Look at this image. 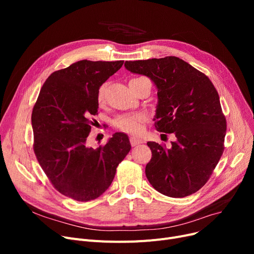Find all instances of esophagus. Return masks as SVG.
Returning a JSON list of instances; mask_svg holds the SVG:
<instances>
[{
  "mask_svg": "<svg viewBox=\"0 0 254 254\" xmlns=\"http://www.w3.org/2000/svg\"><path fill=\"white\" fill-rule=\"evenodd\" d=\"M129 142H130V145H131V146H137V145L143 143V141H142L141 139L135 138V137H130V138H129Z\"/></svg>",
  "mask_w": 254,
  "mask_h": 254,
  "instance_id": "1",
  "label": "esophagus"
}]
</instances>
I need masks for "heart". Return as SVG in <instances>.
I'll return each instance as SVG.
<instances>
[{
    "label": "heart",
    "instance_id": "1",
    "mask_svg": "<svg viewBox=\"0 0 254 254\" xmlns=\"http://www.w3.org/2000/svg\"><path fill=\"white\" fill-rule=\"evenodd\" d=\"M143 79V77L132 78L129 82H136L138 80ZM105 92V85H102L98 91V100L99 102L103 101ZM146 122V117L141 113L128 114V115H120L113 120V126L117 129L128 132V134H140L144 127V124Z\"/></svg>",
    "mask_w": 254,
    "mask_h": 254
}]
</instances>
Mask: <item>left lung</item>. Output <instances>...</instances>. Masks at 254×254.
Returning <instances> with one entry per match:
<instances>
[{"instance_id":"left-lung-1","label":"left lung","mask_w":254,"mask_h":254,"mask_svg":"<svg viewBox=\"0 0 254 254\" xmlns=\"http://www.w3.org/2000/svg\"><path fill=\"white\" fill-rule=\"evenodd\" d=\"M125 65L155 83L154 127L166 134L174 132L177 139L170 148L147 142L152 156L145 168L146 177L165 195L194 193L209 180L224 150L226 119L215 86L207 75L176 57L126 62Z\"/></svg>"}]
</instances>
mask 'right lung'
Listing matches in <instances>:
<instances>
[{
  "mask_svg": "<svg viewBox=\"0 0 254 254\" xmlns=\"http://www.w3.org/2000/svg\"><path fill=\"white\" fill-rule=\"evenodd\" d=\"M123 64L124 61L76 62L46 79L34 105L35 155L53 188L75 201L103 194L130 150L124 132H115L97 149L85 145L91 116L98 114L99 88Z\"/></svg>",
  "mask_w": 254,
  "mask_h": 254,
  "instance_id": "obj_1",
  "label": "right lung"
}]
</instances>
